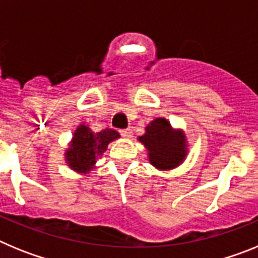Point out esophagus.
Wrapping results in <instances>:
<instances>
[{
  "instance_id": "esophagus-1",
  "label": "esophagus",
  "mask_w": 258,
  "mask_h": 258,
  "mask_svg": "<svg viewBox=\"0 0 258 258\" xmlns=\"http://www.w3.org/2000/svg\"><path fill=\"white\" fill-rule=\"evenodd\" d=\"M120 133H121V136L124 138H132L133 137V133H132L131 129H122V131H120Z\"/></svg>"
}]
</instances>
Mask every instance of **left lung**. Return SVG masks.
<instances>
[{
	"mask_svg": "<svg viewBox=\"0 0 258 258\" xmlns=\"http://www.w3.org/2000/svg\"><path fill=\"white\" fill-rule=\"evenodd\" d=\"M137 140L147 150L150 164L161 172L174 169L187 157L188 141L183 129L173 127L165 117L154 118Z\"/></svg>",
	"mask_w": 258,
	"mask_h": 258,
	"instance_id": "left-lung-1",
	"label": "left lung"
}]
</instances>
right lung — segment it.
Returning <instances> with one entry per match:
<instances>
[{"instance_id":"1","label":"right lung","mask_w":258,"mask_h":258,"mask_svg":"<svg viewBox=\"0 0 258 258\" xmlns=\"http://www.w3.org/2000/svg\"><path fill=\"white\" fill-rule=\"evenodd\" d=\"M118 138L120 134L113 129L106 127L95 133L88 124L81 122L75 129L68 147L64 150V160L68 168L81 175L89 174L95 169L97 160L107 151L109 143Z\"/></svg>"}]
</instances>
